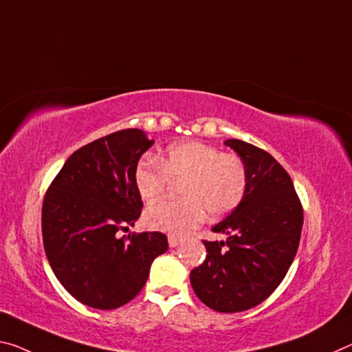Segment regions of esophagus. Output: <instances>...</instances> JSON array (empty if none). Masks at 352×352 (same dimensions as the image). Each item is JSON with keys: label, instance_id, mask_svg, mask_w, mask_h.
Segmentation results:
<instances>
[{"label": "esophagus", "instance_id": "34e87169", "mask_svg": "<svg viewBox=\"0 0 352 352\" xmlns=\"http://www.w3.org/2000/svg\"><path fill=\"white\" fill-rule=\"evenodd\" d=\"M167 241H169V246L170 248H177L178 246V244H180V239H178V238H175V236H169V238H167Z\"/></svg>", "mask_w": 352, "mask_h": 352}]
</instances>
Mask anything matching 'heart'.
Segmentation results:
<instances>
[{"label": "heart", "instance_id": "heart-1", "mask_svg": "<svg viewBox=\"0 0 352 352\" xmlns=\"http://www.w3.org/2000/svg\"><path fill=\"white\" fill-rule=\"evenodd\" d=\"M170 178L182 180V199L155 205L144 221L152 230L185 236L210 217L232 213L246 194L248 172L241 158L221 153L200 141L170 144L160 160L146 158L136 166L135 185L144 202L152 204L163 196Z\"/></svg>", "mask_w": 352, "mask_h": 352}]
</instances>
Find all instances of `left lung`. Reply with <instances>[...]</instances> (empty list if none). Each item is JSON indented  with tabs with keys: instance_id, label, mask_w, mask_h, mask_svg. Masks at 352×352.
<instances>
[{
	"instance_id": "8db88e82",
	"label": "left lung",
	"mask_w": 352,
	"mask_h": 352,
	"mask_svg": "<svg viewBox=\"0 0 352 352\" xmlns=\"http://www.w3.org/2000/svg\"><path fill=\"white\" fill-rule=\"evenodd\" d=\"M248 172L246 194L211 230L226 241H204L206 258L191 271L205 305L235 314L258 305L280 285L298 252L304 213L287 170L258 147L227 139Z\"/></svg>"
}]
</instances>
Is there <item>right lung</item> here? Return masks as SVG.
Returning <instances> with one entry per match:
<instances>
[{"instance_id":"obj_1","label":"right lung","mask_w":352,"mask_h":352,"mask_svg":"<svg viewBox=\"0 0 352 352\" xmlns=\"http://www.w3.org/2000/svg\"><path fill=\"white\" fill-rule=\"evenodd\" d=\"M153 139L138 128L100 138L70 156L43 199L42 235L50 266L76 300L113 310L146 285L167 250L160 232L119 238L141 216L135 170Z\"/></svg>"}]
</instances>
